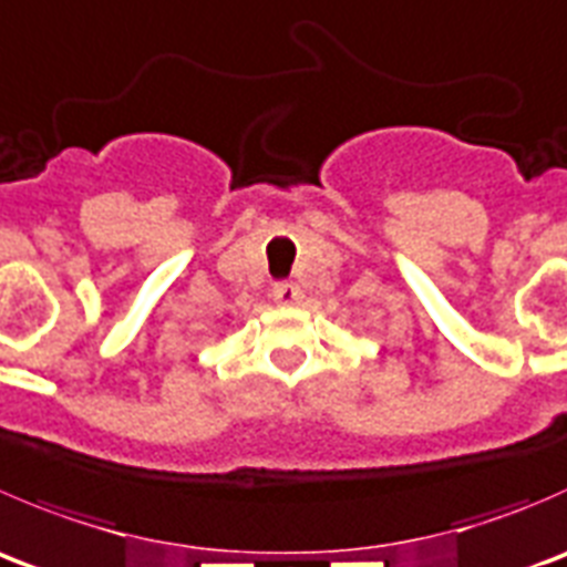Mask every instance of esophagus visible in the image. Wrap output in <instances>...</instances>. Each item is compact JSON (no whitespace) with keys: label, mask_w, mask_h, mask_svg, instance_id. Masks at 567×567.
Masks as SVG:
<instances>
[{"label":"esophagus","mask_w":567,"mask_h":567,"mask_svg":"<svg viewBox=\"0 0 567 567\" xmlns=\"http://www.w3.org/2000/svg\"><path fill=\"white\" fill-rule=\"evenodd\" d=\"M271 296H274V301H279V305H285V307L299 305L301 288L296 282H274Z\"/></svg>","instance_id":"34e87169"}]
</instances>
